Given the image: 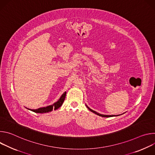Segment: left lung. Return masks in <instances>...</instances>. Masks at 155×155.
<instances>
[{
	"instance_id": "1",
	"label": "left lung",
	"mask_w": 155,
	"mask_h": 155,
	"mask_svg": "<svg viewBox=\"0 0 155 155\" xmlns=\"http://www.w3.org/2000/svg\"><path fill=\"white\" fill-rule=\"evenodd\" d=\"M86 107L89 109L91 112H92L93 113H94V114H96L97 115H99V116H101V117H115V115H102V114H99V113H97V112H96V111H94L93 110H92V109H91L90 107H88L87 105H86Z\"/></svg>"
}]
</instances>
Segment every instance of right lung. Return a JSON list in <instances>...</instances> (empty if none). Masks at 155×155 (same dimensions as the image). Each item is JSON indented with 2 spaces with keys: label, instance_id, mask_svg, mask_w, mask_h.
<instances>
[{
  "label": "right lung",
  "instance_id": "add662e5",
  "mask_svg": "<svg viewBox=\"0 0 155 155\" xmlns=\"http://www.w3.org/2000/svg\"><path fill=\"white\" fill-rule=\"evenodd\" d=\"M66 96V92H64L62 96H61V97L59 98V99L55 103H54L52 105L45 107H40L38 108V109H29L26 108L28 110H31V111L35 112V113H38V114H43V113H48L50 112H51L53 110H57L58 108H59L63 104L65 97Z\"/></svg>",
  "mask_w": 155,
  "mask_h": 155
}]
</instances>
